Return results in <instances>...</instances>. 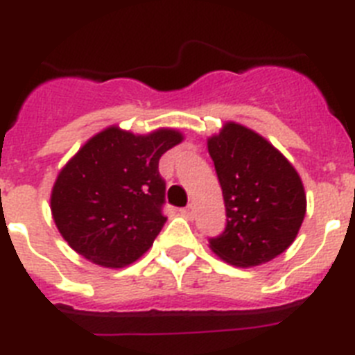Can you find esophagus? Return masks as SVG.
Instances as JSON below:
<instances>
[{
	"instance_id": "34e87169",
	"label": "esophagus",
	"mask_w": 355,
	"mask_h": 355,
	"mask_svg": "<svg viewBox=\"0 0 355 355\" xmlns=\"http://www.w3.org/2000/svg\"><path fill=\"white\" fill-rule=\"evenodd\" d=\"M181 215H183L184 218H192V216H193V206L190 205V206H187V208L181 209Z\"/></svg>"
}]
</instances>
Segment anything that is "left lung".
Segmentation results:
<instances>
[{"instance_id": "left-lung-1", "label": "left lung", "mask_w": 355, "mask_h": 355, "mask_svg": "<svg viewBox=\"0 0 355 355\" xmlns=\"http://www.w3.org/2000/svg\"><path fill=\"white\" fill-rule=\"evenodd\" d=\"M227 225L209 249L229 265L252 268L291 245L306 216V192L286 156L250 128L227 121L208 137Z\"/></svg>"}]
</instances>
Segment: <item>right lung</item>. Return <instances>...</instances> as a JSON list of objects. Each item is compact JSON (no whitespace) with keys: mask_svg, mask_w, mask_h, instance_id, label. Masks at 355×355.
Here are the masks:
<instances>
[{"mask_svg":"<svg viewBox=\"0 0 355 355\" xmlns=\"http://www.w3.org/2000/svg\"><path fill=\"white\" fill-rule=\"evenodd\" d=\"M183 140L174 128L140 135L117 124L90 137L60 168L49 197L69 247L105 268L142 258L167 220L158 162Z\"/></svg>","mask_w":355,"mask_h":355,"instance_id":"1","label":"right lung"}]
</instances>
